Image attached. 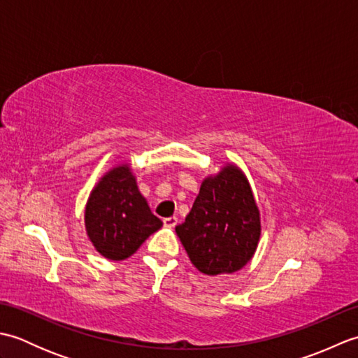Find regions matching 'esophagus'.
<instances>
[{
	"mask_svg": "<svg viewBox=\"0 0 358 358\" xmlns=\"http://www.w3.org/2000/svg\"><path fill=\"white\" fill-rule=\"evenodd\" d=\"M177 223H178V218L177 217H169V218H164L163 220V224L166 227H175V226H177Z\"/></svg>",
	"mask_w": 358,
	"mask_h": 358,
	"instance_id": "34e87169",
	"label": "esophagus"
}]
</instances>
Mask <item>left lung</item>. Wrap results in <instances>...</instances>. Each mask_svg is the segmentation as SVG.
I'll return each mask as SVG.
<instances>
[{"instance_id": "8db88e82", "label": "left lung", "mask_w": 358, "mask_h": 358, "mask_svg": "<svg viewBox=\"0 0 358 358\" xmlns=\"http://www.w3.org/2000/svg\"><path fill=\"white\" fill-rule=\"evenodd\" d=\"M192 264L206 275L240 271L260 240V210L246 175L226 164L203 180L185 223L175 227Z\"/></svg>"}]
</instances>
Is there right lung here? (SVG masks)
I'll list each match as a JSON object with an SVG mask.
<instances>
[{"mask_svg":"<svg viewBox=\"0 0 358 358\" xmlns=\"http://www.w3.org/2000/svg\"><path fill=\"white\" fill-rule=\"evenodd\" d=\"M89 240L104 258L126 260L163 226L150 212L129 164L106 172L89 195L85 212Z\"/></svg>","mask_w":358,"mask_h":358,"instance_id":"right-lung-1","label":"right lung"}]
</instances>
